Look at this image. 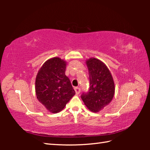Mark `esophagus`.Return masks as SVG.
Wrapping results in <instances>:
<instances>
[{
    "label": "esophagus",
    "mask_w": 150,
    "mask_h": 150,
    "mask_svg": "<svg viewBox=\"0 0 150 150\" xmlns=\"http://www.w3.org/2000/svg\"><path fill=\"white\" fill-rule=\"evenodd\" d=\"M74 89H75V93L77 94V95H79V94L80 93L81 89H80L79 87H75Z\"/></svg>",
    "instance_id": "esophagus-1"
}]
</instances>
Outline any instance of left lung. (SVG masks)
I'll return each instance as SVG.
<instances>
[{"mask_svg":"<svg viewBox=\"0 0 150 150\" xmlns=\"http://www.w3.org/2000/svg\"><path fill=\"white\" fill-rule=\"evenodd\" d=\"M89 75V91L83 93L81 98L93 112H98L107 106L115 93V82L110 70L105 63L96 58L86 60Z\"/></svg>","mask_w":150,"mask_h":150,"instance_id":"obj_1","label":"left lung"}]
</instances>
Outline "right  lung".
Returning a JSON list of instances; mask_svg holds the SVG:
<instances>
[{"label": "right lung", "instance_id": "right-lung-1", "mask_svg": "<svg viewBox=\"0 0 150 150\" xmlns=\"http://www.w3.org/2000/svg\"><path fill=\"white\" fill-rule=\"evenodd\" d=\"M67 62L55 57L47 60L39 69L35 78L37 98L52 113L62 111L75 92L69 79L65 75Z\"/></svg>", "mask_w": 150, "mask_h": 150}]
</instances>
